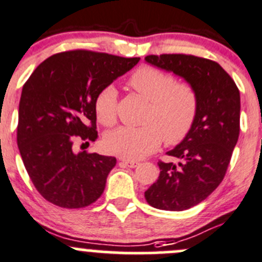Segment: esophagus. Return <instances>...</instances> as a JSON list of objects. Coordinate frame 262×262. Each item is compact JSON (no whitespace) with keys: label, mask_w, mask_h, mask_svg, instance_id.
Returning <instances> with one entry per match:
<instances>
[{"label":"esophagus","mask_w":262,"mask_h":262,"mask_svg":"<svg viewBox=\"0 0 262 262\" xmlns=\"http://www.w3.org/2000/svg\"><path fill=\"white\" fill-rule=\"evenodd\" d=\"M138 164H139L138 161H132V160H120V165H123V166L136 167Z\"/></svg>","instance_id":"obj_1"}]
</instances>
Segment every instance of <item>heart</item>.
<instances>
[{"mask_svg": "<svg viewBox=\"0 0 262 262\" xmlns=\"http://www.w3.org/2000/svg\"><path fill=\"white\" fill-rule=\"evenodd\" d=\"M128 85L149 102L141 128L123 126L103 139L110 154L138 160L156 151L162 141L169 146L180 143L192 130L199 115V93L192 84L177 82L170 73L154 67H141L128 78ZM93 110L97 120L113 126L118 120V93L111 85L96 95Z\"/></svg>", "mask_w": 262, "mask_h": 262, "instance_id": "b5f03b06", "label": "heart"}]
</instances>
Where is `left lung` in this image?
Segmentation results:
<instances>
[{
    "label": "left lung",
    "mask_w": 262,
    "mask_h": 262,
    "mask_svg": "<svg viewBox=\"0 0 262 262\" xmlns=\"http://www.w3.org/2000/svg\"><path fill=\"white\" fill-rule=\"evenodd\" d=\"M147 62L184 78L199 93L200 107L187 138L160 160L159 179L144 192L155 209L183 211L206 200L223 182L239 137V90L219 63L184 53L148 55Z\"/></svg>",
    "instance_id": "1"
}]
</instances>
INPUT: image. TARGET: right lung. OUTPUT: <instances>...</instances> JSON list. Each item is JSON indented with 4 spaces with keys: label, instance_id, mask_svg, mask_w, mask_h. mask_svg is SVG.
<instances>
[{
    "label": "right lung",
    "instance_id": "add662e5",
    "mask_svg": "<svg viewBox=\"0 0 262 262\" xmlns=\"http://www.w3.org/2000/svg\"><path fill=\"white\" fill-rule=\"evenodd\" d=\"M139 57L72 50L46 58L23 87L17 146L35 189L63 209H82L103 193L113 156L74 151L97 139L96 95Z\"/></svg>",
    "mask_w": 262,
    "mask_h": 262
}]
</instances>
